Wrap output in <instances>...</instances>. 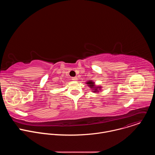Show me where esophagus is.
Listing matches in <instances>:
<instances>
[{"label": "esophagus", "instance_id": "34e87169", "mask_svg": "<svg viewBox=\"0 0 155 155\" xmlns=\"http://www.w3.org/2000/svg\"><path fill=\"white\" fill-rule=\"evenodd\" d=\"M72 80H74V81H77L78 79H77V77H72Z\"/></svg>", "mask_w": 155, "mask_h": 155}]
</instances>
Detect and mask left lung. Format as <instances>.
<instances>
[{
	"instance_id": "1",
	"label": "left lung",
	"mask_w": 155,
	"mask_h": 155,
	"mask_svg": "<svg viewBox=\"0 0 155 155\" xmlns=\"http://www.w3.org/2000/svg\"><path fill=\"white\" fill-rule=\"evenodd\" d=\"M86 84L89 86L91 88H92V89H93L92 91L94 93H97V92H99L98 90H101V87H99V86H96V85L94 84V82H93V81H88Z\"/></svg>"
}]
</instances>
